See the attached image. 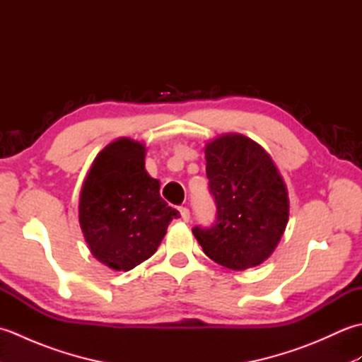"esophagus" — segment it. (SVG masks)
Segmentation results:
<instances>
[{"label":"esophagus","mask_w":362,"mask_h":362,"mask_svg":"<svg viewBox=\"0 0 362 362\" xmlns=\"http://www.w3.org/2000/svg\"><path fill=\"white\" fill-rule=\"evenodd\" d=\"M179 211H180V216H182V219L185 221V222H188V221H189V210L187 209V206H180Z\"/></svg>","instance_id":"obj_1"}]
</instances>
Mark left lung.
Here are the masks:
<instances>
[{"label":"left lung","mask_w":362,"mask_h":362,"mask_svg":"<svg viewBox=\"0 0 362 362\" xmlns=\"http://www.w3.org/2000/svg\"><path fill=\"white\" fill-rule=\"evenodd\" d=\"M216 221L193 235L205 255L233 271L271 257L289 218L288 189L271 156L250 138L227 134L205 146Z\"/></svg>","instance_id":"obj_1"}]
</instances>
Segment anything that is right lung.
I'll return each mask as SVG.
<instances>
[{"instance_id":"1","label":"right lung","mask_w":362,"mask_h":362,"mask_svg":"<svg viewBox=\"0 0 362 362\" xmlns=\"http://www.w3.org/2000/svg\"><path fill=\"white\" fill-rule=\"evenodd\" d=\"M146 148L118 138L98 153L79 197V224L88 249L113 271H130L156 253L180 213L160 197L144 169Z\"/></svg>"}]
</instances>
